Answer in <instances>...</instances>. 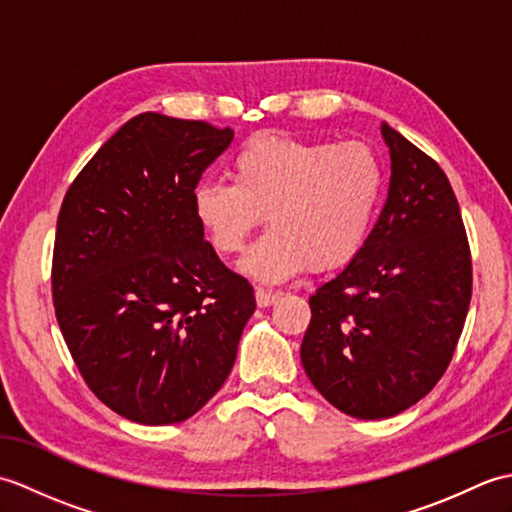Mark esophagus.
<instances>
[{
	"instance_id": "34e87169",
	"label": "esophagus",
	"mask_w": 512,
	"mask_h": 512,
	"mask_svg": "<svg viewBox=\"0 0 512 512\" xmlns=\"http://www.w3.org/2000/svg\"><path fill=\"white\" fill-rule=\"evenodd\" d=\"M255 299L259 308H268L279 299V292L275 290H266V288H255Z\"/></svg>"
}]
</instances>
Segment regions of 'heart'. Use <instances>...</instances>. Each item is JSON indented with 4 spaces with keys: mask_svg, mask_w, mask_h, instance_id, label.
<instances>
[{
    "mask_svg": "<svg viewBox=\"0 0 512 512\" xmlns=\"http://www.w3.org/2000/svg\"><path fill=\"white\" fill-rule=\"evenodd\" d=\"M228 180H202L191 193L193 220L217 255L242 253L268 215L270 231L239 270L279 284L314 270H334L361 253L372 233L385 173L363 143H308L259 136L239 149Z\"/></svg>",
    "mask_w": 512,
    "mask_h": 512,
    "instance_id": "b5f03b06",
    "label": "heart"
}]
</instances>
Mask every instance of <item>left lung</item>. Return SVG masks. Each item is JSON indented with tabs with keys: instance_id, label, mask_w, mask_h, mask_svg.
Returning <instances> with one entry per match:
<instances>
[{
	"instance_id": "obj_1",
	"label": "left lung",
	"mask_w": 512,
	"mask_h": 512,
	"mask_svg": "<svg viewBox=\"0 0 512 512\" xmlns=\"http://www.w3.org/2000/svg\"><path fill=\"white\" fill-rule=\"evenodd\" d=\"M391 158L387 202L350 264L310 297L301 341L310 383L339 411L391 418L447 372L471 303V250L436 160L380 125Z\"/></svg>"
}]
</instances>
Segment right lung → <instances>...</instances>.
<instances>
[{
  "instance_id": "obj_1",
  "label": "right lung",
  "mask_w": 512,
  "mask_h": 512,
  "mask_svg": "<svg viewBox=\"0 0 512 512\" xmlns=\"http://www.w3.org/2000/svg\"><path fill=\"white\" fill-rule=\"evenodd\" d=\"M233 129L145 112L76 176L61 204L52 297L96 398L138 424L191 418L228 378L253 286L193 220L202 171Z\"/></svg>"
}]
</instances>
